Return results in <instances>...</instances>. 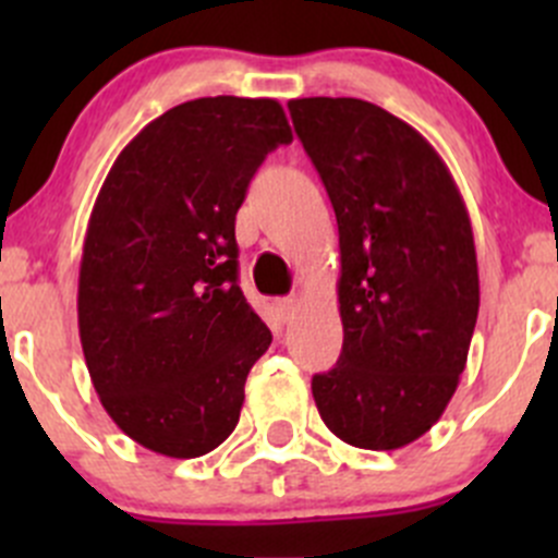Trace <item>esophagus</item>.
<instances>
[{
	"mask_svg": "<svg viewBox=\"0 0 558 558\" xmlns=\"http://www.w3.org/2000/svg\"><path fill=\"white\" fill-rule=\"evenodd\" d=\"M296 305H300V300H296V296H280L278 302H275V307H278V313L283 315L286 320L291 318V315H294V311H296Z\"/></svg>",
	"mask_w": 558,
	"mask_h": 558,
	"instance_id": "esophagus-1",
	"label": "esophagus"
}]
</instances>
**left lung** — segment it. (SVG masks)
<instances>
[{"label": "left lung", "instance_id": "1", "mask_svg": "<svg viewBox=\"0 0 558 558\" xmlns=\"http://www.w3.org/2000/svg\"><path fill=\"white\" fill-rule=\"evenodd\" d=\"M340 232L342 353L313 375L342 442L397 451L440 421L464 373L481 286L446 161L402 118L351 97L291 99Z\"/></svg>", "mask_w": 558, "mask_h": 558}]
</instances>
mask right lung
Returning <instances> with one entry per match:
<instances>
[{"label":"right lung","mask_w":558,"mask_h":558,"mask_svg":"<svg viewBox=\"0 0 558 558\" xmlns=\"http://www.w3.org/2000/svg\"><path fill=\"white\" fill-rule=\"evenodd\" d=\"M291 140L275 99L202 97L150 121L107 172L77 326L99 402L148 451L196 459L238 426L272 335L240 291L234 218L269 150Z\"/></svg>","instance_id":"add662e5"}]
</instances>
